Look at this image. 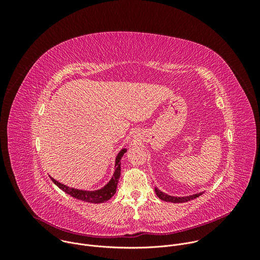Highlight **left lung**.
<instances>
[{
  "label": "left lung",
  "mask_w": 260,
  "mask_h": 260,
  "mask_svg": "<svg viewBox=\"0 0 260 260\" xmlns=\"http://www.w3.org/2000/svg\"><path fill=\"white\" fill-rule=\"evenodd\" d=\"M155 193L156 196L165 202H170V203H174V204H178V203H186L189 201H192L197 198H199L200 196H202L204 192H199V193H194L191 196H187V197H173V196H169L165 192H162L161 190H159L158 188L155 187Z\"/></svg>",
  "instance_id": "8db88e82"
}]
</instances>
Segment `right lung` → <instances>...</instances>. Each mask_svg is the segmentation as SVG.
<instances>
[{"label":"right lung","mask_w":260,"mask_h":260,"mask_svg":"<svg viewBox=\"0 0 260 260\" xmlns=\"http://www.w3.org/2000/svg\"><path fill=\"white\" fill-rule=\"evenodd\" d=\"M126 148H123L119 151V153L117 154L116 158H115V171L114 174L112 176V178L110 179V181L103 186L100 189L96 190H82V189H78V188H73L70 186H67L64 184L59 183L58 181H56L55 179H53L52 177H50V179L52 180V182L58 186L62 191H64L66 193H68L69 196L75 198L77 200H80L82 202H86V203H91V204H101V203H105L107 201H109L111 198H112L115 192H116V188H117V184H118V180L120 178V160L122 158V156L124 155V153L126 152Z\"/></svg>","instance_id":"right-lung-1"}]
</instances>
